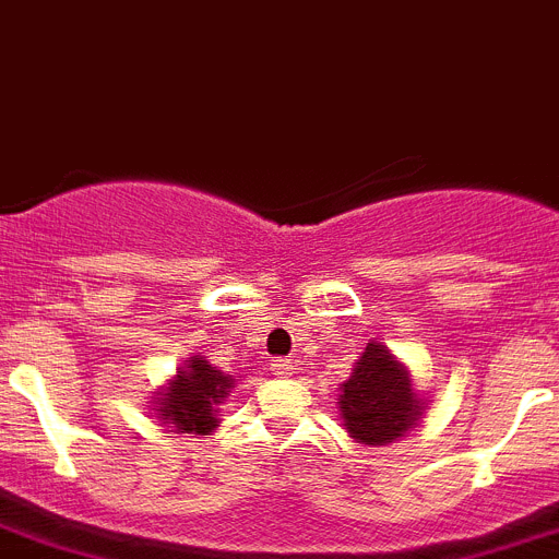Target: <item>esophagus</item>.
Here are the masks:
<instances>
[{"label": "esophagus", "instance_id": "1", "mask_svg": "<svg viewBox=\"0 0 559 559\" xmlns=\"http://www.w3.org/2000/svg\"><path fill=\"white\" fill-rule=\"evenodd\" d=\"M270 367H273V373L281 376V379H286V376H292L295 370H298L292 359H273V361H270Z\"/></svg>", "mask_w": 559, "mask_h": 559}]
</instances>
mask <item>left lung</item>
Returning a JSON list of instances; mask_svg holds the SVG:
<instances>
[{"label": "left lung", "instance_id": "obj_1", "mask_svg": "<svg viewBox=\"0 0 559 559\" xmlns=\"http://www.w3.org/2000/svg\"><path fill=\"white\" fill-rule=\"evenodd\" d=\"M340 420L361 445H386L409 435L426 415V399L415 390L409 367L386 345L370 340L340 384Z\"/></svg>", "mask_w": 559, "mask_h": 559}]
</instances>
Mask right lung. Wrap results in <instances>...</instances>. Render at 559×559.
I'll return each mask as SVG.
<instances>
[{
  "label": "right lung",
  "instance_id": "right-lung-1",
  "mask_svg": "<svg viewBox=\"0 0 559 559\" xmlns=\"http://www.w3.org/2000/svg\"><path fill=\"white\" fill-rule=\"evenodd\" d=\"M234 390V376L223 373L205 356H189L178 373L150 401L155 420L175 435H211L219 426V406Z\"/></svg>",
  "mask_w": 559,
  "mask_h": 559
}]
</instances>
